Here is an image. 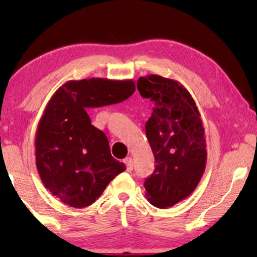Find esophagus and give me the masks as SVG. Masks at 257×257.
Segmentation results:
<instances>
[{
    "label": "esophagus",
    "instance_id": "obj_1",
    "mask_svg": "<svg viewBox=\"0 0 257 257\" xmlns=\"http://www.w3.org/2000/svg\"><path fill=\"white\" fill-rule=\"evenodd\" d=\"M124 163H125V165H126V170H127L128 172H131L132 171V168H133V161H132V158H126V159L124 160Z\"/></svg>",
    "mask_w": 257,
    "mask_h": 257
}]
</instances>
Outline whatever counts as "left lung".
<instances>
[{"instance_id": "left-lung-1", "label": "left lung", "mask_w": 257, "mask_h": 257, "mask_svg": "<svg viewBox=\"0 0 257 257\" xmlns=\"http://www.w3.org/2000/svg\"><path fill=\"white\" fill-rule=\"evenodd\" d=\"M137 87L154 104L145 130L157 165L144 187L154 207L167 208L191 195L201 180L205 128L194 99L177 80L150 75L140 77Z\"/></svg>"}]
</instances>
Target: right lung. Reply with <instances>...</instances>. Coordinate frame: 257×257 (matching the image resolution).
Wrapping results in <instances>:
<instances>
[{"label": "right lung", "mask_w": 257, "mask_h": 257, "mask_svg": "<svg viewBox=\"0 0 257 257\" xmlns=\"http://www.w3.org/2000/svg\"><path fill=\"white\" fill-rule=\"evenodd\" d=\"M132 79L69 80L54 93L38 122L36 166L45 188L63 203L84 208L126 170L111 156L103 131L91 125L87 111L132 96Z\"/></svg>", "instance_id": "1"}]
</instances>
